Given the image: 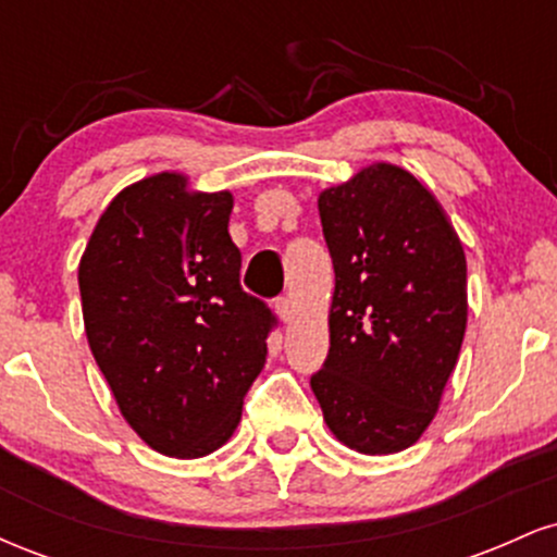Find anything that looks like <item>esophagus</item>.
Returning a JSON list of instances; mask_svg holds the SVG:
<instances>
[{
	"mask_svg": "<svg viewBox=\"0 0 557 557\" xmlns=\"http://www.w3.org/2000/svg\"><path fill=\"white\" fill-rule=\"evenodd\" d=\"M274 309H277V314H280V319H283V322H290V319H293V304L287 298H280L277 304H274Z\"/></svg>",
	"mask_w": 557,
	"mask_h": 557,
	"instance_id": "1",
	"label": "esophagus"
}]
</instances>
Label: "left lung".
I'll list each match as a JSON object with an SVG mask.
<instances>
[{
    "label": "left lung",
    "instance_id": "left-lung-1",
    "mask_svg": "<svg viewBox=\"0 0 557 557\" xmlns=\"http://www.w3.org/2000/svg\"><path fill=\"white\" fill-rule=\"evenodd\" d=\"M319 216L335 293L311 389L350 450L400 453L432 424L461 354L463 243L432 190L389 162L324 188Z\"/></svg>",
    "mask_w": 557,
    "mask_h": 557
}]
</instances>
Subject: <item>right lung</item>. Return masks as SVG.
<instances>
[{
    "label": "right lung",
    "instance_id": "add662e5",
    "mask_svg": "<svg viewBox=\"0 0 557 557\" xmlns=\"http://www.w3.org/2000/svg\"><path fill=\"white\" fill-rule=\"evenodd\" d=\"M230 212V190L157 172L112 198L81 257L94 359L131 430L162 456L225 445L267 361L274 317L243 293Z\"/></svg>",
    "mask_w": 557,
    "mask_h": 557
}]
</instances>
